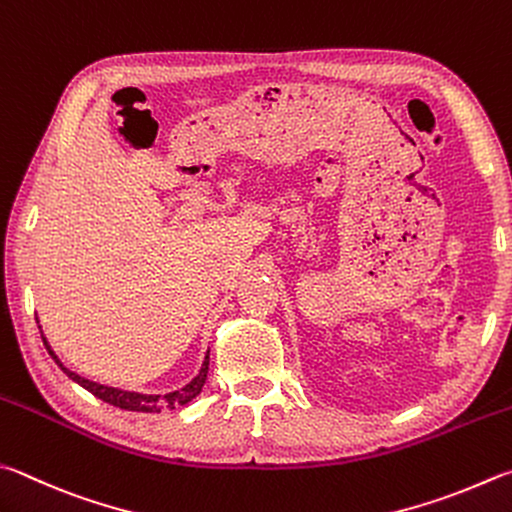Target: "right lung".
I'll return each instance as SVG.
<instances>
[{"instance_id": "1", "label": "right lung", "mask_w": 512, "mask_h": 512, "mask_svg": "<svg viewBox=\"0 0 512 512\" xmlns=\"http://www.w3.org/2000/svg\"><path fill=\"white\" fill-rule=\"evenodd\" d=\"M44 345H46V349H49V353H51V356H53V360L58 362L60 369H62L64 374H67L71 380H76L78 385L85 387L87 392H91V394H94L96 398H100V401H105V403L114 405V407H120V410H127V412L159 414L161 410H174V407H179V405L190 403L194 396H199V394H201L203 383H206V376H208V362H210L208 358H210V356H206V360H203V365H201V371H199V374L194 376V378L190 380V383L185 385V387L176 389V392H170V394H165V396H152V394L123 392V389H116V387H107V385L91 383V380L82 378V376H78V374H73V371H69V369L64 367L62 362L58 360V356H55L53 349L49 347V342L44 340Z\"/></svg>"}]
</instances>
